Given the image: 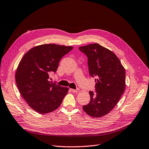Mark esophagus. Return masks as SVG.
I'll use <instances>...</instances> for the list:
<instances>
[{"mask_svg": "<svg viewBox=\"0 0 149 149\" xmlns=\"http://www.w3.org/2000/svg\"><path fill=\"white\" fill-rule=\"evenodd\" d=\"M70 90H71V91L73 92V93H78V92H79V91H80V89L79 88H77L75 89H70Z\"/></svg>", "mask_w": 149, "mask_h": 149, "instance_id": "34e87169", "label": "esophagus"}]
</instances>
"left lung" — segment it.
<instances>
[{
  "label": "left lung",
  "instance_id": "8db88e82",
  "mask_svg": "<svg viewBox=\"0 0 149 149\" xmlns=\"http://www.w3.org/2000/svg\"><path fill=\"white\" fill-rule=\"evenodd\" d=\"M79 49L88 57L90 75L96 78V94L90 91L91 100L83 109L91 117L100 118L112 110L124 94L125 70L117 56L99 44Z\"/></svg>",
  "mask_w": 149,
  "mask_h": 149
}]
</instances>
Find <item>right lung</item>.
<instances>
[{
  "instance_id": "right-lung-1",
  "label": "right lung",
  "mask_w": 149,
  "mask_h": 149,
  "mask_svg": "<svg viewBox=\"0 0 149 149\" xmlns=\"http://www.w3.org/2000/svg\"><path fill=\"white\" fill-rule=\"evenodd\" d=\"M72 46L47 44L34 47L25 54L17 68L15 79L24 99L35 111L46 114L61 104L68 88L49 80L50 73L55 72L62 57Z\"/></svg>"
}]
</instances>
